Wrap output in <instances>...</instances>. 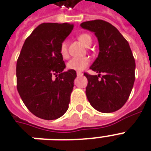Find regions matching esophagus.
<instances>
[{
	"label": "esophagus",
	"mask_w": 151,
	"mask_h": 151,
	"mask_svg": "<svg viewBox=\"0 0 151 151\" xmlns=\"http://www.w3.org/2000/svg\"><path fill=\"white\" fill-rule=\"evenodd\" d=\"M76 75H77V76H82L83 75V73L81 72H77Z\"/></svg>",
	"instance_id": "esophagus-1"
}]
</instances>
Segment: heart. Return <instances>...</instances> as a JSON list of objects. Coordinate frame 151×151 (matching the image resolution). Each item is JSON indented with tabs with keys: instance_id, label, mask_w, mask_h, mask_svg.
Instances as JSON below:
<instances>
[{
	"instance_id": "heart-1",
	"label": "heart",
	"mask_w": 151,
	"mask_h": 151,
	"mask_svg": "<svg viewBox=\"0 0 151 151\" xmlns=\"http://www.w3.org/2000/svg\"><path fill=\"white\" fill-rule=\"evenodd\" d=\"M78 40L83 43L85 47H90L92 43V38L91 36L88 33H82L78 36ZM59 52L61 56L63 58H68V45L65 41L62 42L59 47ZM90 62V58L88 57H83V58H72L67 63V68L70 70L74 71H83L85 69Z\"/></svg>"
}]
</instances>
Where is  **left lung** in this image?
<instances>
[{
	"instance_id": "obj_1",
	"label": "left lung",
	"mask_w": 151,
	"mask_h": 151,
	"mask_svg": "<svg viewBox=\"0 0 151 151\" xmlns=\"http://www.w3.org/2000/svg\"><path fill=\"white\" fill-rule=\"evenodd\" d=\"M80 26L94 32L100 50L90 67L98 75L84 73L88 80L86 88L88 101L98 111H116L129 99L135 81L136 64L129 44L108 22L96 19L84 22Z\"/></svg>"
}]
</instances>
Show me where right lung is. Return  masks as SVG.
<instances>
[{"label": "right lung", "mask_w": 151, "mask_h": 151, "mask_svg": "<svg viewBox=\"0 0 151 151\" xmlns=\"http://www.w3.org/2000/svg\"><path fill=\"white\" fill-rule=\"evenodd\" d=\"M74 25L47 22L26 38L16 65L17 90L31 113L45 120L62 116L68 108L76 72H63L61 43Z\"/></svg>", "instance_id": "add662e5"}]
</instances>
